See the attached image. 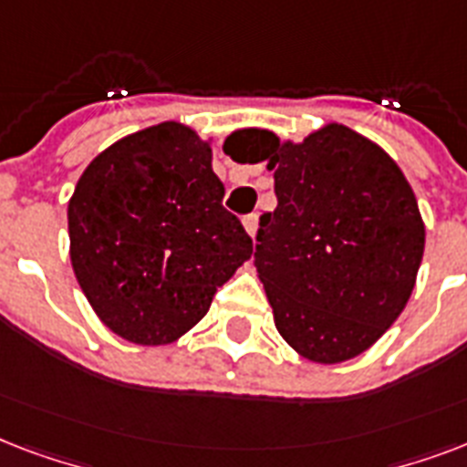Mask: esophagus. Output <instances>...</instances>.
Listing matches in <instances>:
<instances>
[{"instance_id":"esophagus-1","label":"esophagus","mask_w":467,"mask_h":467,"mask_svg":"<svg viewBox=\"0 0 467 467\" xmlns=\"http://www.w3.org/2000/svg\"><path fill=\"white\" fill-rule=\"evenodd\" d=\"M244 229H245V234H248V236H255V231H258V216L255 214H248L244 219Z\"/></svg>"}]
</instances>
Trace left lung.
I'll return each instance as SVG.
<instances>
[{"instance_id":"8db88e82","label":"left lung","mask_w":467,"mask_h":467,"mask_svg":"<svg viewBox=\"0 0 467 467\" xmlns=\"http://www.w3.org/2000/svg\"><path fill=\"white\" fill-rule=\"evenodd\" d=\"M244 161L275 170L277 209L260 216L255 270L275 327L299 356L336 365L397 321L417 285L426 229L407 177L343 124L305 140L244 129Z\"/></svg>"}]
</instances>
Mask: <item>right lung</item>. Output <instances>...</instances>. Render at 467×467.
Masks as SVG:
<instances>
[{"label":"right lung","mask_w":467,"mask_h":467,"mask_svg":"<svg viewBox=\"0 0 467 467\" xmlns=\"http://www.w3.org/2000/svg\"><path fill=\"white\" fill-rule=\"evenodd\" d=\"M212 139L162 121L104 148L67 202L70 263L104 327L165 346L197 327L253 241L222 204Z\"/></svg>","instance_id":"obj_1"}]
</instances>
